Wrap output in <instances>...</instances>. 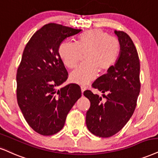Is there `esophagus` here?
Listing matches in <instances>:
<instances>
[{"label": "esophagus", "instance_id": "1", "mask_svg": "<svg viewBox=\"0 0 158 158\" xmlns=\"http://www.w3.org/2000/svg\"><path fill=\"white\" fill-rule=\"evenodd\" d=\"M81 91H82V94H83V91L86 89V87H85V85H81Z\"/></svg>", "mask_w": 158, "mask_h": 158}]
</instances>
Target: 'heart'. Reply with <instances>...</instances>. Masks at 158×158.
Masks as SVG:
<instances>
[{"label":"heart","instance_id":"b5f03b06","mask_svg":"<svg viewBox=\"0 0 158 158\" xmlns=\"http://www.w3.org/2000/svg\"><path fill=\"white\" fill-rule=\"evenodd\" d=\"M58 53L69 69L75 68L85 54V63L74 70L70 79L80 84H87L95 79L97 70L104 73L114 67L120 56L121 44L118 39L106 32L89 30L80 35L76 43L62 42Z\"/></svg>","mask_w":158,"mask_h":158}]
</instances>
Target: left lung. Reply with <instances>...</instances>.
Wrapping results in <instances>:
<instances>
[{
  "instance_id": "left-lung-1",
  "label": "left lung",
  "mask_w": 158,
  "mask_h": 158,
  "mask_svg": "<svg viewBox=\"0 0 158 158\" xmlns=\"http://www.w3.org/2000/svg\"><path fill=\"white\" fill-rule=\"evenodd\" d=\"M121 44L117 62L108 73L98 77L91 86L104 94L101 97L90 90L83 92L90 100L85 123L89 131L101 138L117 133L133 116L141 89L140 61L135 44L129 35L115 31Z\"/></svg>"
}]
</instances>
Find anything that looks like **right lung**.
Segmentation results:
<instances>
[{"label":"right lung","mask_w":158,"mask_h":158,"mask_svg":"<svg viewBox=\"0 0 158 158\" xmlns=\"http://www.w3.org/2000/svg\"><path fill=\"white\" fill-rule=\"evenodd\" d=\"M48 23L25 47L17 71V100L25 121L34 131L52 135L64 125L68 113L81 97L76 83L58 89L68 78L58 48L67 37L81 32Z\"/></svg>","instance_id":"add662e5"}]
</instances>
